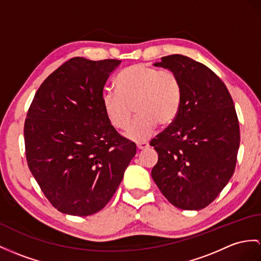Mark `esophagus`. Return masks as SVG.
I'll return each mask as SVG.
<instances>
[{"mask_svg": "<svg viewBox=\"0 0 261 261\" xmlns=\"http://www.w3.org/2000/svg\"><path fill=\"white\" fill-rule=\"evenodd\" d=\"M136 146H137V148H138L139 150H143V149L148 148V147H149V144L146 143V142H141V143H137Z\"/></svg>", "mask_w": 261, "mask_h": 261, "instance_id": "esophagus-1", "label": "esophagus"}]
</instances>
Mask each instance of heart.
I'll list each match as a JSON object with an SVG mask.
<instances>
[{
  "label": "heart",
  "mask_w": 261,
  "mask_h": 261,
  "mask_svg": "<svg viewBox=\"0 0 261 261\" xmlns=\"http://www.w3.org/2000/svg\"><path fill=\"white\" fill-rule=\"evenodd\" d=\"M116 88L105 91L101 103L110 124L118 130L129 126L135 107L138 115L125 133L129 141H147L158 123L170 124L178 115L182 90L173 71L134 64L118 74Z\"/></svg>",
  "instance_id": "obj_1"
}]
</instances>
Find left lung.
Masks as SVG:
<instances>
[{"label":"left lung","mask_w":261,"mask_h":261,"mask_svg":"<svg viewBox=\"0 0 261 261\" xmlns=\"http://www.w3.org/2000/svg\"><path fill=\"white\" fill-rule=\"evenodd\" d=\"M154 66L178 76L182 95L178 115L150 142L158 152L151 177L170 204L200 211L220 194L236 167L240 133L233 101L211 68L187 56H165Z\"/></svg>","instance_id":"left-lung-1"}]
</instances>
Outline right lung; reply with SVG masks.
<instances>
[{
    "instance_id": "right-lung-1",
    "label": "right lung",
    "mask_w": 261,
    "mask_h": 261,
    "mask_svg": "<svg viewBox=\"0 0 261 261\" xmlns=\"http://www.w3.org/2000/svg\"><path fill=\"white\" fill-rule=\"evenodd\" d=\"M122 61L74 57L42 83L24 124L32 175L57 211L90 216L115 194L136 154L110 124L101 96Z\"/></svg>"
}]
</instances>
